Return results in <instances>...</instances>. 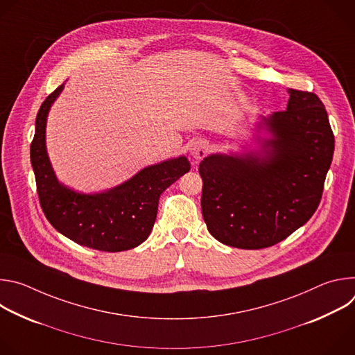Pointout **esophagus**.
Masks as SVG:
<instances>
[{
	"label": "esophagus",
	"instance_id": "obj_1",
	"mask_svg": "<svg viewBox=\"0 0 355 355\" xmlns=\"http://www.w3.org/2000/svg\"><path fill=\"white\" fill-rule=\"evenodd\" d=\"M209 150V143L207 140H196L191 146V156L196 160L204 159Z\"/></svg>",
	"mask_w": 355,
	"mask_h": 355
}]
</instances>
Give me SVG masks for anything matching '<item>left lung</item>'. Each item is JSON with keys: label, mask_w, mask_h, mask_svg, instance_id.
<instances>
[{"label": "left lung", "mask_w": 355, "mask_h": 355, "mask_svg": "<svg viewBox=\"0 0 355 355\" xmlns=\"http://www.w3.org/2000/svg\"><path fill=\"white\" fill-rule=\"evenodd\" d=\"M288 108L264 119L275 139L266 157L209 156L199 164L200 208L223 244L271 247L316 212L334 153L327 111L315 92L289 89Z\"/></svg>", "instance_id": "1"}]
</instances>
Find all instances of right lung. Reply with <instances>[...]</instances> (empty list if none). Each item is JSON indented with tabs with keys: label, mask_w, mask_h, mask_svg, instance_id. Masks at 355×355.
<instances>
[{
	"label": "right lung",
	"mask_w": 355,
	"mask_h": 355,
	"mask_svg": "<svg viewBox=\"0 0 355 355\" xmlns=\"http://www.w3.org/2000/svg\"><path fill=\"white\" fill-rule=\"evenodd\" d=\"M63 87L43 101L31 143L40 208L50 225L80 245L108 252L130 250L143 243L153 229L160 193L188 173L191 166L185 157L151 166L105 193L81 195L64 188L50 167L44 146L46 116Z\"/></svg>",
	"instance_id": "add662e5"
}]
</instances>
